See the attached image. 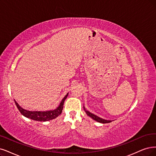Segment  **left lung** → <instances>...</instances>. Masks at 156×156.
<instances>
[{"label": "left lung", "instance_id": "1", "mask_svg": "<svg viewBox=\"0 0 156 156\" xmlns=\"http://www.w3.org/2000/svg\"><path fill=\"white\" fill-rule=\"evenodd\" d=\"M83 108H84V111H85L86 114H87L89 116H90V118H93V119H94L95 121H96V122H100V123H111L112 121L111 120H106V119H102L98 116H96V115H94V114H92L90 113V112H89L88 111H86L84 107H83Z\"/></svg>", "mask_w": 156, "mask_h": 156}]
</instances>
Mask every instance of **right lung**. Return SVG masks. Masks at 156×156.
Returning <instances> with one entry per match:
<instances>
[{
	"mask_svg": "<svg viewBox=\"0 0 156 156\" xmlns=\"http://www.w3.org/2000/svg\"><path fill=\"white\" fill-rule=\"evenodd\" d=\"M67 96H68V93L66 95L64 98H63L60 103V105L53 111H30L22 108L20 106H19V105L16 103L15 100V103L16 107L18 108L19 111L23 116H24L26 118H30L33 120L38 121V122H46V121H49L51 119H55L61 114L63 107V103H64V101L67 98Z\"/></svg>",
	"mask_w": 156,
	"mask_h": 156,
	"instance_id": "add662e5",
	"label": "right lung"
}]
</instances>
